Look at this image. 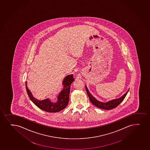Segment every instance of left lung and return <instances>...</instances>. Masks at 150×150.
<instances>
[{
  "label": "left lung",
  "instance_id": "obj_1",
  "mask_svg": "<svg viewBox=\"0 0 150 150\" xmlns=\"http://www.w3.org/2000/svg\"><path fill=\"white\" fill-rule=\"evenodd\" d=\"M85 89L86 90L87 93L88 97L89 98L90 101L97 108H101V109H106V110H109V109H112V108L117 107L123 100V99L125 98L129 90V89L125 94H124L122 96L118 98L113 99L111 100L108 101L107 102H103L97 100L95 97H93L89 91L88 88L86 85H85Z\"/></svg>",
  "mask_w": 150,
  "mask_h": 150
}]
</instances>
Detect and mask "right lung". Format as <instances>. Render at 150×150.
<instances>
[{
	"instance_id": "add662e5",
	"label": "right lung",
	"mask_w": 150,
	"mask_h": 150,
	"mask_svg": "<svg viewBox=\"0 0 150 150\" xmlns=\"http://www.w3.org/2000/svg\"><path fill=\"white\" fill-rule=\"evenodd\" d=\"M74 81L73 74L68 75L64 78L62 82L63 88L58 95L56 102H52L49 98L42 100L35 98L27 86V81L25 82V88L30 100L39 108L48 112H57L64 109L68 104L71 85Z\"/></svg>"
}]
</instances>
